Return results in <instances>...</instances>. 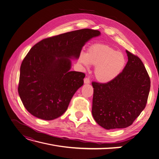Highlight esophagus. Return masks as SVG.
<instances>
[{
    "instance_id": "1",
    "label": "esophagus",
    "mask_w": 159,
    "mask_h": 159,
    "mask_svg": "<svg viewBox=\"0 0 159 159\" xmlns=\"http://www.w3.org/2000/svg\"><path fill=\"white\" fill-rule=\"evenodd\" d=\"M84 84H89V82H90V80H89V79L88 77H86L84 80Z\"/></svg>"
}]
</instances>
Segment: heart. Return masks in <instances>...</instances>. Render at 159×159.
<instances>
[{"mask_svg":"<svg viewBox=\"0 0 159 159\" xmlns=\"http://www.w3.org/2000/svg\"><path fill=\"white\" fill-rule=\"evenodd\" d=\"M79 61L86 67H88L89 63L95 66V77L101 83L112 81L126 65V58L121 52L102 43L92 45L86 54H80Z\"/></svg>","mask_w":159,"mask_h":159,"instance_id":"heart-1","label":"heart"}]
</instances>
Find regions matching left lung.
I'll return each instance as SVG.
<instances>
[{
	"instance_id": "obj_1",
	"label": "left lung",
	"mask_w": 159,
	"mask_h": 159,
	"mask_svg": "<svg viewBox=\"0 0 159 159\" xmlns=\"http://www.w3.org/2000/svg\"><path fill=\"white\" fill-rule=\"evenodd\" d=\"M128 61L123 71L108 83L93 82L92 113L106 129L125 128L145 108L151 82L142 60L126 50Z\"/></svg>"
}]
</instances>
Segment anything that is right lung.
<instances>
[{"label":"right lung","mask_w":159,"mask_h":159,"mask_svg":"<svg viewBox=\"0 0 159 159\" xmlns=\"http://www.w3.org/2000/svg\"><path fill=\"white\" fill-rule=\"evenodd\" d=\"M99 30L84 29L48 38L34 45L20 68L18 92L34 116L52 120L67 109L85 74L70 71V59H78L82 48Z\"/></svg>","instance_id":"right-lung-1"}]
</instances>
